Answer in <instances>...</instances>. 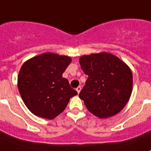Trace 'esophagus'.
I'll list each match as a JSON object with an SVG mask.
<instances>
[{
	"label": "esophagus",
	"mask_w": 151,
	"mask_h": 151,
	"mask_svg": "<svg viewBox=\"0 0 151 151\" xmlns=\"http://www.w3.org/2000/svg\"><path fill=\"white\" fill-rule=\"evenodd\" d=\"M81 86H78V87H77V89H76V90H77V92L78 93H80V91H81Z\"/></svg>",
	"instance_id": "obj_1"
}]
</instances>
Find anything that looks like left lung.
Wrapping results in <instances>:
<instances>
[{
  "label": "left lung",
  "mask_w": 151,
  "mask_h": 151,
  "mask_svg": "<svg viewBox=\"0 0 151 151\" xmlns=\"http://www.w3.org/2000/svg\"><path fill=\"white\" fill-rule=\"evenodd\" d=\"M79 62L88 75L79 98L88 110L100 118L120 112L132 92L130 69L118 57L108 53L82 56Z\"/></svg>",
  "instance_id": "1"
}]
</instances>
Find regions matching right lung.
I'll return each mask as SVG.
<instances>
[{
  "label": "right lung",
  "mask_w": 151,
  "mask_h": 151,
  "mask_svg": "<svg viewBox=\"0 0 151 151\" xmlns=\"http://www.w3.org/2000/svg\"><path fill=\"white\" fill-rule=\"evenodd\" d=\"M71 58L52 53L36 56L22 65L17 78L22 100L33 114L53 119L78 94L62 73Z\"/></svg>",
  "instance_id": "obj_1"
}]
</instances>
